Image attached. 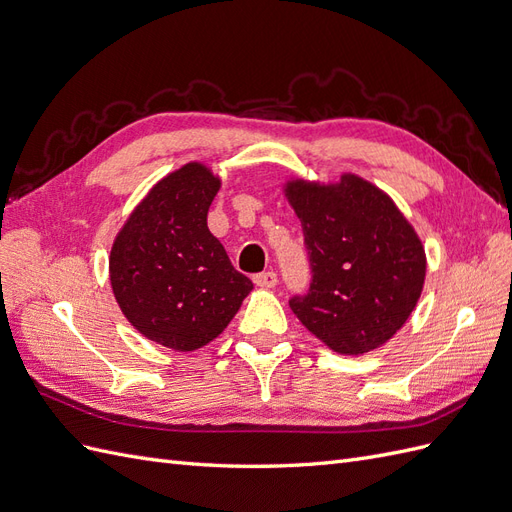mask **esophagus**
Returning a JSON list of instances; mask_svg holds the SVG:
<instances>
[{
  "label": "esophagus",
  "mask_w": 512,
  "mask_h": 512,
  "mask_svg": "<svg viewBox=\"0 0 512 512\" xmlns=\"http://www.w3.org/2000/svg\"><path fill=\"white\" fill-rule=\"evenodd\" d=\"M254 284L260 288H273L277 284V273L275 271H262L254 275Z\"/></svg>",
  "instance_id": "1"
}]
</instances>
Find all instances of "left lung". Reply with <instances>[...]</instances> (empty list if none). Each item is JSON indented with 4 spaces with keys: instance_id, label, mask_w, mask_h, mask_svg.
Masks as SVG:
<instances>
[{
    "instance_id": "1",
    "label": "left lung",
    "mask_w": 512,
    "mask_h": 512,
    "mask_svg": "<svg viewBox=\"0 0 512 512\" xmlns=\"http://www.w3.org/2000/svg\"><path fill=\"white\" fill-rule=\"evenodd\" d=\"M312 282L290 309L331 350L365 354L404 327L421 297L425 250L393 200L361 177L292 181Z\"/></svg>"
}]
</instances>
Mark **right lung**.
<instances>
[{
	"instance_id": "1",
	"label": "right lung",
	"mask_w": 512,
	"mask_h": 512,
	"mask_svg": "<svg viewBox=\"0 0 512 512\" xmlns=\"http://www.w3.org/2000/svg\"><path fill=\"white\" fill-rule=\"evenodd\" d=\"M220 179L198 162L151 188L117 235L115 299L151 342L190 352L218 337L254 288L207 226Z\"/></svg>"
}]
</instances>
